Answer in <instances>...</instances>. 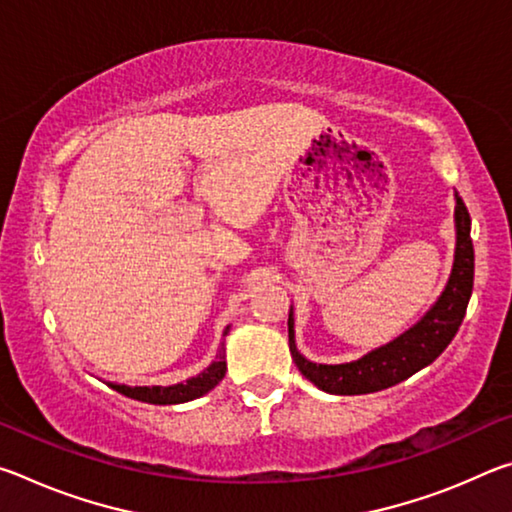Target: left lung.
Masks as SVG:
<instances>
[{"label":"left lung","mask_w":512,"mask_h":512,"mask_svg":"<svg viewBox=\"0 0 512 512\" xmlns=\"http://www.w3.org/2000/svg\"><path fill=\"white\" fill-rule=\"evenodd\" d=\"M456 248L454 266L443 293L418 323L391 343L370 350L350 363H316L300 354L296 345V318L289 311V350L298 370L320 391L332 395H366L391 388L436 361L461 327L474 284V246L470 214L463 198L454 192Z\"/></svg>","instance_id":"1"}]
</instances>
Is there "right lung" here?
<instances>
[{
  "label": "right lung",
  "instance_id": "1",
  "mask_svg": "<svg viewBox=\"0 0 512 512\" xmlns=\"http://www.w3.org/2000/svg\"><path fill=\"white\" fill-rule=\"evenodd\" d=\"M228 332H230V325L223 329V341L219 343V350H216V359L205 370L198 372L196 377H189L171 386H126V384H108V386L112 391L146 404L192 402L196 397H203L205 393H210L212 388L225 377V370H228V363H225V336H228Z\"/></svg>",
  "mask_w": 512,
  "mask_h": 512
}]
</instances>
